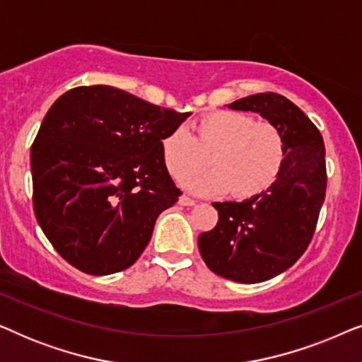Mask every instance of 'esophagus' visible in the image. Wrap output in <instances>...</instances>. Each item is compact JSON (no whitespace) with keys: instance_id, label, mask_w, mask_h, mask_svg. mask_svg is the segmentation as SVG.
<instances>
[{"instance_id":"esophagus-1","label":"esophagus","mask_w":362,"mask_h":362,"mask_svg":"<svg viewBox=\"0 0 362 362\" xmlns=\"http://www.w3.org/2000/svg\"><path fill=\"white\" fill-rule=\"evenodd\" d=\"M180 204H181V206H194V204H196V201H194V199H191L189 196L182 194V196L180 197Z\"/></svg>"}]
</instances>
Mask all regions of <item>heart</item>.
I'll return each mask as SVG.
<instances>
[{
    "label": "heart",
    "instance_id": "obj_1",
    "mask_svg": "<svg viewBox=\"0 0 362 362\" xmlns=\"http://www.w3.org/2000/svg\"><path fill=\"white\" fill-rule=\"evenodd\" d=\"M285 155L284 133L275 123L237 110L209 112L192 123L191 133L177 127L161 140V158L173 180L185 182L207 165L212 171L191 181L189 189L229 192L240 201L264 194L274 185Z\"/></svg>",
    "mask_w": 362,
    "mask_h": 362
}]
</instances>
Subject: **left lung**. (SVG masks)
<instances>
[{
	"instance_id": "8db88e82",
	"label": "left lung",
	"mask_w": 362,
	"mask_h": 362,
	"mask_svg": "<svg viewBox=\"0 0 362 362\" xmlns=\"http://www.w3.org/2000/svg\"><path fill=\"white\" fill-rule=\"evenodd\" d=\"M232 110L257 112L284 133L286 155L276 181L242 202H212L219 221L197 239L216 275L259 284L290 269L313 239L326 194L323 136L315 123L280 93H255L232 102Z\"/></svg>"
}]
</instances>
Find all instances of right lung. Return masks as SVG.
<instances>
[{"label":"right lung","mask_w":362,"mask_h":362,"mask_svg":"<svg viewBox=\"0 0 362 362\" xmlns=\"http://www.w3.org/2000/svg\"><path fill=\"white\" fill-rule=\"evenodd\" d=\"M187 117L110 86L54 102L31 146L33 206L64 260L88 275L135 264L158 216L181 196L161 140Z\"/></svg>","instance_id":"obj_1"}]
</instances>
